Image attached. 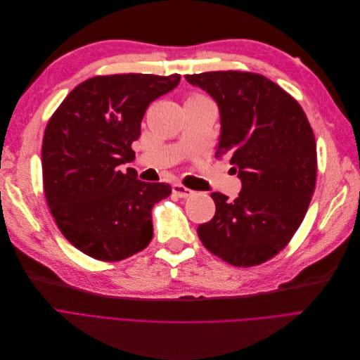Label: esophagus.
Here are the masks:
<instances>
[{
  "label": "esophagus",
  "mask_w": 360,
  "mask_h": 360,
  "mask_svg": "<svg viewBox=\"0 0 360 360\" xmlns=\"http://www.w3.org/2000/svg\"><path fill=\"white\" fill-rule=\"evenodd\" d=\"M173 193L177 195L179 198H189V196L193 195V191L187 189V187L183 186V184L176 183V184H173Z\"/></svg>",
  "instance_id": "1"
}]
</instances>
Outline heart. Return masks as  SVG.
Returning a JSON list of instances; mask_svg holds the SVG:
<instances>
[{
	"label": "heart",
	"mask_w": 360,
	"mask_h": 360,
	"mask_svg": "<svg viewBox=\"0 0 360 360\" xmlns=\"http://www.w3.org/2000/svg\"><path fill=\"white\" fill-rule=\"evenodd\" d=\"M196 98H202V96L200 95H192L189 99H196Z\"/></svg>",
	"instance_id": "heart-1"
}]
</instances>
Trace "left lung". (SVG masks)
Here are the masks:
<instances>
[{
	"mask_svg": "<svg viewBox=\"0 0 360 360\" xmlns=\"http://www.w3.org/2000/svg\"><path fill=\"white\" fill-rule=\"evenodd\" d=\"M219 108L217 157L242 180L233 202L212 192L215 215L198 227L202 245L234 266L274 258L300 227L316 183V142L299 102L250 72L186 75Z\"/></svg>",
	"mask_w": 360,
	"mask_h": 360,
	"instance_id": "obj_1",
	"label": "left lung"
}]
</instances>
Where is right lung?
<instances>
[{
    "label": "right lung",
    "mask_w": 360,
    "mask_h": 360,
    "mask_svg": "<svg viewBox=\"0 0 360 360\" xmlns=\"http://www.w3.org/2000/svg\"><path fill=\"white\" fill-rule=\"evenodd\" d=\"M180 75L95 76L65 96L42 141L44 192L63 236L104 262L123 261L152 240V208L171 195L165 183L141 181L131 143L152 101Z\"/></svg>",
    "instance_id": "right-lung-1"
}]
</instances>
